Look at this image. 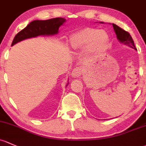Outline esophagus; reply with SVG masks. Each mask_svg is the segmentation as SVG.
I'll return each mask as SVG.
<instances>
[{"instance_id":"34e87169","label":"esophagus","mask_w":146,"mask_h":146,"mask_svg":"<svg viewBox=\"0 0 146 146\" xmlns=\"http://www.w3.org/2000/svg\"><path fill=\"white\" fill-rule=\"evenodd\" d=\"M82 73V69L80 67H76L73 70L71 75L73 78H78L81 76Z\"/></svg>"}]
</instances>
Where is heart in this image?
I'll list each match as a JSON object with an SVG mask.
<instances>
[{
    "mask_svg": "<svg viewBox=\"0 0 146 146\" xmlns=\"http://www.w3.org/2000/svg\"><path fill=\"white\" fill-rule=\"evenodd\" d=\"M109 40V37L104 31L86 27L69 36L68 46L73 50H82L87 47L92 53L102 51Z\"/></svg>",
    "mask_w": 146,
    "mask_h": 146,
    "instance_id": "b5f03b06",
    "label": "heart"
}]
</instances>
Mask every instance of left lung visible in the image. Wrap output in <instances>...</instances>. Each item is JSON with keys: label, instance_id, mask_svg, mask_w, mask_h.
<instances>
[{"label": "left lung", "instance_id": "8db88e82", "mask_svg": "<svg viewBox=\"0 0 146 146\" xmlns=\"http://www.w3.org/2000/svg\"><path fill=\"white\" fill-rule=\"evenodd\" d=\"M113 29H114L115 32L116 36H117V38L121 43H123L124 45H127L136 50L135 48L134 40H133L132 38H131V36H130V34L128 32L126 31L124 29H121L120 27H119L116 24H113Z\"/></svg>", "mask_w": 146, "mask_h": 146}]
</instances>
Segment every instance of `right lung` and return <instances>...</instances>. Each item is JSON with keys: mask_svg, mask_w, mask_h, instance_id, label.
I'll return each instance as SVG.
<instances>
[{"mask_svg": "<svg viewBox=\"0 0 146 146\" xmlns=\"http://www.w3.org/2000/svg\"><path fill=\"white\" fill-rule=\"evenodd\" d=\"M66 22V19L53 18L47 20H34L19 31L14 38L11 46L21 40L39 36H50L58 33L59 27Z\"/></svg>", "mask_w": 146, "mask_h": 146, "instance_id": "add662e5", "label": "right lung"}]
</instances>
